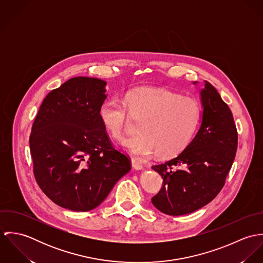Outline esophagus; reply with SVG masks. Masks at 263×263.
<instances>
[{
    "label": "esophagus",
    "instance_id": "esophagus-1",
    "mask_svg": "<svg viewBox=\"0 0 263 263\" xmlns=\"http://www.w3.org/2000/svg\"><path fill=\"white\" fill-rule=\"evenodd\" d=\"M132 166L136 170H143L144 169V165L142 163L136 161V160H132Z\"/></svg>",
    "mask_w": 263,
    "mask_h": 263
}]
</instances>
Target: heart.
I'll return each mask as SVG.
<instances>
[{"label":"heart","mask_w":263,"mask_h":263,"mask_svg":"<svg viewBox=\"0 0 263 263\" xmlns=\"http://www.w3.org/2000/svg\"><path fill=\"white\" fill-rule=\"evenodd\" d=\"M145 117L139 136L123 147L137 159H147L156 152L169 158L180 153L190 142L199 121V107L191 99L167 90L139 88L128 92L123 102L110 98L99 109L101 122L114 140L123 139L128 127V114Z\"/></svg>","instance_id":"heart-1"}]
</instances>
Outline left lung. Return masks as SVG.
Segmentation results:
<instances>
[{
  "label": "left lung",
  "instance_id": "1",
  "mask_svg": "<svg viewBox=\"0 0 263 263\" xmlns=\"http://www.w3.org/2000/svg\"><path fill=\"white\" fill-rule=\"evenodd\" d=\"M199 98L202 113L195 137L178 156L152 166L164 184L152 203L169 216L187 215L211 202L224 186L236 156L238 134L230 108L209 82Z\"/></svg>",
  "mask_w": 263,
  "mask_h": 263
}]
</instances>
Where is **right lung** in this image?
Wrapping results in <instances>:
<instances>
[{
	"mask_svg": "<svg viewBox=\"0 0 263 263\" xmlns=\"http://www.w3.org/2000/svg\"><path fill=\"white\" fill-rule=\"evenodd\" d=\"M101 79L75 77L47 94L29 139L34 176L58 205L89 212L107 197L130 170L115 150L99 109L107 98Z\"/></svg>",
	"mask_w": 263,
	"mask_h": 263,
	"instance_id": "obj_1",
	"label": "right lung"
}]
</instances>
